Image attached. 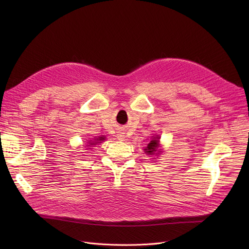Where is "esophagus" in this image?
I'll use <instances>...</instances> for the list:
<instances>
[{"label":"esophagus","instance_id":"obj_1","mask_svg":"<svg viewBox=\"0 0 249 249\" xmlns=\"http://www.w3.org/2000/svg\"><path fill=\"white\" fill-rule=\"evenodd\" d=\"M117 138H118V140H124V138H125V135H124V133L123 132H118V134H117Z\"/></svg>","mask_w":249,"mask_h":249}]
</instances>
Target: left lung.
I'll use <instances>...</instances> for the list:
<instances>
[{
	"label": "left lung",
	"instance_id": "1",
	"mask_svg": "<svg viewBox=\"0 0 249 249\" xmlns=\"http://www.w3.org/2000/svg\"><path fill=\"white\" fill-rule=\"evenodd\" d=\"M159 139H152L150 141V143H148L147 147L144 149L147 153L149 154H152L154 152H156V149H158V146H159Z\"/></svg>",
	"mask_w": 249,
	"mask_h": 249
}]
</instances>
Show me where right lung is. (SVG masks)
Listing matches in <instances>:
<instances>
[{
	"mask_svg": "<svg viewBox=\"0 0 249 249\" xmlns=\"http://www.w3.org/2000/svg\"><path fill=\"white\" fill-rule=\"evenodd\" d=\"M104 139H105L104 137H99L97 140H98V141H101V140H104ZM94 143H99V142H97V141H94Z\"/></svg>",
	"mask_w": 249,
	"mask_h": 249,
	"instance_id": "right-lung-1",
	"label": "right lung"
}]
</instances>
